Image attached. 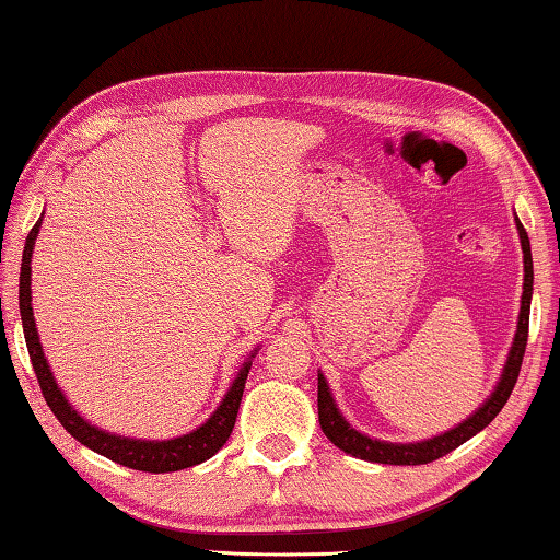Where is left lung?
Returning a JSON list of instances; mask_svg holds the SVG:
<instances>
[{
    "label": "left lung",
    "instance_id": "left-lung-1",
    "mask_svg": "<svg viewBox=\"0 0 560 560\" xmlns=\"http://www.w3.org/2000/svg\"><path fill=\"white\" fill-rule=\"evenodd\" d=\"M516 226H518L521 248H523L521 314H518V326H516V336H513L509 359H505V366L501 371V378L499 384H495L493 394L488 396L466 421H460L446 433H439V436L416 441V443H392V441L369 439L366 433L353 429V425L343 419L339 408H336L331 388H328L324 374H318V423H322V431L326 433V439L331 441L334 446H339L343 454H351L363 460H374V464H392V466L431 464V460L451 454V451L458 448L460 443L474 439L478 431H483L486 425L499 416V411L505 406V401H509L513 386H516L518 381L521 361H523V353H526V341H528L530 294H534V259H530V242H528L526 229H523L518 219H516Z\"/></svg>",
    "mask_w": 560,
    "mask_h": 560
}]
</instances>
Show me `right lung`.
Returning <instances> with one entry per match:
<instances>
[{"label":"right lung","instance_id":"obj_1","mask_svg":"<svg viewBox=\"0 0 560 560\" xmlns=\"http://www.w3.org/2000/svg\"><path fill=\"white\" fill-rule=\"evenodd\" d=\"M42 219L34 224V229L26 236L24 254H22V273H20V314H22V326H24V339L26 349H30V359L34 366V374H37L39 388L44 394V401L51 408V413L57 416L59 423L72 433V436L84 443L86 448L96 451L100 456H106L114 464H121L127 468H137V471H149V474H168V471H182V468L197 466L201 460H207L217 454V451L224 446L232 436V429L236 423L238 404H242L244 396V384L248 376V369H252L254 353L244 361V366L238 369L234 384L229 386L226 396L221 398L217 411L203 421L199 429L191 433H184V436L166 439V441H144V439H127L117 436V433L102 431L84 421L72 406H69L67 396L61 394L57 386L55 376H51V369L44 357L37 326H34V314H32V252L34 242H37Z\"/></svg>","mask_w":560,"mask_h":560}]
</instances>
